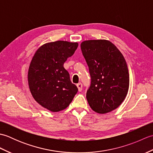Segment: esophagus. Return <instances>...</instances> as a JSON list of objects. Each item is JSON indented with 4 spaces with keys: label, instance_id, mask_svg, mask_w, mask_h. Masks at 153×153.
Masks as SVG:
<instances>
[{
    "label": "esophagus",
    "instance_id": "esophagus-1",
    "mask_svg": "<svg viewBox=\"0 0 153 153\" xmlns=\"http://www.w3.org/2000/svg\"><path fill=\"white\" fill-rule=\"evenodd\" d=\"M77 88H78V91H82V87H83V85L82 83H79L77 84Z\"/></svg>",
    "mask_w": 153,
    "mask_h": 153
}]
</instances>
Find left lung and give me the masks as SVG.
Here are the masks:
<instances>
[{"label":"left lung","instance_id":"left-lung-1","mask_svg":"<svg viewBox=\"0 0 153 153\" xmlns=\"http://www.w3.org/2000/svg\"><path fill=\"white\" fill-rule=\"evenodd\" d=\"M89 67L91 84L86 97L91 108L99 114L117 108L128 91L129 76L124 57L107 40H89L81 44Z\"/></svg>","mask_w":153,"mask_h":153}]
</instances>
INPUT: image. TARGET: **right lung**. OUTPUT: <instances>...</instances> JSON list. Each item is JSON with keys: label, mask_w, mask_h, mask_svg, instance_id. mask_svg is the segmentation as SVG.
<instances>
[{"label": "right lung", "mask_w": 153, "mask_h": 153, "mask_svg": "<svg viewBox=\"0 0 153 153\" xmlns=\"http://www.w3.org/2000/svg\"><path fill=\"white\" fill-rule=\"evenodd\" d=\"M77 47V43L52 42L41 46L32 58L28 71L31 95L39 105L52 112L66 108L78 91L64 68Z\"/></svg>", "instance_id": "1"}]
</instances>
